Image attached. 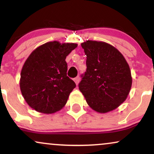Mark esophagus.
Masks as SVG:
<instances>
[{
	"label": "esophagus",
	"instance_id": "34e87169",
	"mask_svg": "<svg viewBox=\"0 0 154 154\" xmlns=\"http://www.w3.org/2000/svg\"><path fill=\"white\" fill-rule=\"evenodd\" d=\"M73 81H74L75 83L76 84V85H78V84H79V81H80V77H79V76L75 77V79H73Z\"/></svg>",
	"mask_w": 154,
	"mask_h": 154
}]
</instances>
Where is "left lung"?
Listing matches in <instances>:
<instances>
[{"instance_id": "obj_1", "label": "left lung", "mask_w": 154, "mask_h": 154, "mask_svg": "<svg viewBox=\"0 0 154 154\" xmlns=\"http://www.w3.org/2000/svg\"><path fill=\"white\" fill-rule=\"evenodd\" d=\"M87 56V70L79 90L88 104L98 113L114 110L125 102L132 87L131 71L119 50L102 41L81 43Z\"/></svg>"}]
</instances>
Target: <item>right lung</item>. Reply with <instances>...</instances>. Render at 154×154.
Returning a JSON list of instances; mask_svg holds the SVG:
<instances>
[{
    "mask_svg": "<svg viewBox=\"0 0 154 154\" xmlns=\"http://www.w3.org/2000/svg\"><path fill=\"white\" fill-rule=\"evenodd\" d=\"M78 44L50 41L38 46L28 57L21 71L20 90L31 108L51 114L66 104L75 88L66 75V57Z\"/></svg>",
    "mask_w": 154,
    "mask_h": 154,
    "instance_id": "obj_1",
    "label": "right lung"
}]
</instances>
